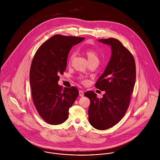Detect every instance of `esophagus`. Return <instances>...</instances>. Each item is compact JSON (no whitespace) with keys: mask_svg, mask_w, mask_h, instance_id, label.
<instances>
[{"mask_svg":"<svg viewBox=\"0 0 160 160\" xmlns=\"http://www.w3.org/2000/svg\"><path fill=\"white\" fill-rule=\"evenodd\" d=\"M79 95L80 97H83L84 96V92L82 91H79Z\"/></svg>","mask_w":160,"mask_h":160,"instance_id":"esophagus-1","label":"esophagus"}]
</instances>
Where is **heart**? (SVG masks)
I'll return each instance as SVG.
<instances>
[{"instance_id":"heart-1","label":"heart","mask_w":160,"mask_h":160,"mask_svg":"<svg viewBox=\"0 0 160 160\" xmlns=\"http://www.w3.org/2000/svg\"><path fill=\"white\" fill-rule=\"evenodd\" d=\"M84 52L88 57L89 62H91L93 61H98V56L97 52L93 49H92L91 48L87 47L84 49ZM74 57V53H72L70 55L69 60V62L72 60ZM84 82H86V81H84Z\"/></svg>"}]
</instances>
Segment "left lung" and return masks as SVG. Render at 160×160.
Wrapping results in <instances>:
<instances>
[{
    "mask_svg": "<svg viewBox=\"0 0 160 160\" xmlns=\"http://www.w3.org/2000/svg\"><path fill=\"white\" fill-rule=\"evenodd\" d=\"M97 41L112 49L110 60L95 84L105 93L100 98L93 91L86 92L84 95L91 101L90 124L97 129L105 130L116 124L126 113L136 82V69L132 55L119 41L114 38Z\"/></svg>",
    "mask_w": 160,
    "mask_h": 160,
    "instance_id": "8db88e82",
    "label": "left lung"
}]
</instances>
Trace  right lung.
I'll use <instances>...</instances> for the list:
<instances>
[{
  "instance_id": "add662e5",
  "label": "right lung",
  "mask_w": 160,
  "mask_h": 160,
  "mask_svg": "<svg viewBox=\"0 0 160 160\" xmlns=\"http://www.w3.org/2000/svg\"><path fill=\"white\" fill-rule=\"evenodd\" d=\"M84 39L55 35L41 46L32 59L29 73L32 100L38 113L48 124L64 122L79 95L76 88L62 90L58 82L59 75L67 68L71 48Z\"/></svg>"
}]
</instances>
